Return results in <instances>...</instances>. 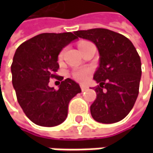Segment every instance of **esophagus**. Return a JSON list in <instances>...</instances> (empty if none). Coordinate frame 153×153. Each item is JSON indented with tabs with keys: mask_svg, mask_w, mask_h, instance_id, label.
Wrapping results in <instances>:
<instances>
[{
	"mask_svg": "<svg viewBox=\"0 0 153 153\" xmlns=\"http://www.w3.org/2000/svg\"><path fill=\"white\" fill-rule=\"evenodd\" d=\"M80 88H81V91H87V90H88V86H86V85L81 84V85H80Z\"/></svg>",
	"mask_w": 153,
	"mask_h": 153,
	"instance_id": "obj_1",
	"label": "esophagus"
}]
</instances>
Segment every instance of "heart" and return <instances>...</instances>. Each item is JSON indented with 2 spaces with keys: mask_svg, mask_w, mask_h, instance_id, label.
Listing matches in <instances>:
<instances>
[{
  "mask_svg": "<svg viewBox=\"0 0 153 153\" xmlns=\"http://www.w3.org/2000/svg\"><path fill=\"white\" fill-rule=\"evenodd\" d=\"M86 42H80L79 43V48H80L81 47L83 46ZM63 56H64V50H62L59 55H58V60L61 61L63 59ZM92 73V69L88 68V67H82V68H78L73 71L72 73V76L74 79H76L77 81H80V82H84L86 80L88 79V78L90 76Z\"/></svg>",
  "mask_w": 153,
  "mask_h": 153,
  "instance_id": "obj_1",
  "label": "heart"
}]
</instances>
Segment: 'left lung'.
<instances>
[{"instance_id": "8db88e82", "label": "left lung", "mask_w": 153, "mask_h": 153, "mask_svg": "<svg viewBox=\"0 0 153 153\" xmlns=\"http://www.w3.org/2000/svg\"><path fill=\"white\" fill-rule=\"evenodd\" d=\"M77 38L93 42L99 51V67L94 74L97 98L90 106L95 120L111 124L123 120L139 93L141 59L124 35L105 28L76 31Z\"/></svg>"}]
</instances>
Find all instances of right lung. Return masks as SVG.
<instances>
[{
  "instance_id": "add662e5",
  "label": "right lung",
  "mask_w": 153,
  "mask_h": 153,
  "mask_svg": "<svg viewBox=\"0 0 153 153\" xmlns=\"http://www.w3.org/2000/svg\"><path fill=\"white\" fill-rule=\"evenodd\" d=\"M75 39L73 33H45L23 42L16 50L11 73L16 99L36 125L55 127L64 122L69 102L81 92L74 80L56 74L59 69L58 54ZM52 77L61 80L57 91L48 87Z\"/></svg>"
}]
</instances>
